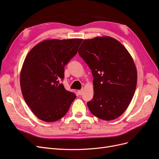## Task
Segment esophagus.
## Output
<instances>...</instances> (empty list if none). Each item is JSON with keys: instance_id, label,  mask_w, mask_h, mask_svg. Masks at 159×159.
<instances>
[{"instance_id": "esophagus-1", "label": "esophagus", "mask_w": 159, "mask_h": 159, "mask_svg": "<svg viewBox=\"0 0 159 159\" xmlns=\"http://www.w3.org/2000/svg\"><path fill=\"white\" fill-rule=\"evenodd\" d=\"M78 94H79L80 95H82V93H83V89H80V90H78Z\"/></svg>"}]
</instances>
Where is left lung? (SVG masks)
Here are the masks:
<instances>
[{"mask_svg":"<svg viewBox=\"0 0 159 159\" xmlns=\"http://www.w3.org/2000/svg\"><path fill=\"white\" fill-rule=\"evenodd\" d=\"M78 54L93 77V98L87 103L91 113L105 121L119 117L131 103L137 86V72L131 56L109 36L84 40Z\"/></svg>","mask_w":159,"mask_h":159,"instance_id":"left-lung-1","label":"left lung"}]
</instances>
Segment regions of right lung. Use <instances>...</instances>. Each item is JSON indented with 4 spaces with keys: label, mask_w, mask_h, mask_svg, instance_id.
Listing matches in <instances>:
<instances>
[{
    "label": "right lung",
    "mask_w": 159,
    "mask_h": 159,
    "mask_svg": "<svg viewBox=\"0 0 159 159\" xmlns=\"http://www.w3.org/2000/svg\"><path fill=\"white\" fill-rule=\"evenodd\" d=\"M82 40H44L26 56L20 72L21 91L26 104L40 120H59L76 98L60 80L64 78V66L77 54Z\"/></svg>",
    "instance_id": "1"
}]
</instances>
